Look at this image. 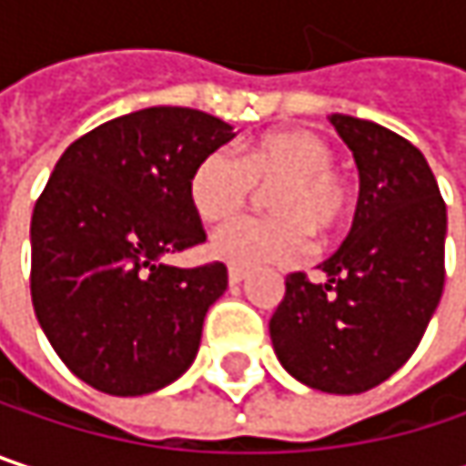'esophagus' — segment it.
<instances>
[{"label": "esophagus", "mask_w": 466, "mask_h": 466, "mask_svg": "<svg viewBox=\"0 0 466 466\" xmlns=\"http://www.w3.org/2000/svg\"><path fill=\"white\" fill-rule=\"evenodd\" d=\"M245 275H248V272H245L242 267H229V283H232V286L242 283V280H245Z\"/></svg>", "instance_id": "obj_1"}]
</instances>
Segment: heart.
<instances>
[{
    "label": "heart",
    "instance_id": "1",
    "mask_svg": "<svg viewBox=\"0 0 466 466\" xmlns=\"http://www.w3.org/2000/svg\"><path fill=\"white\" fill-rule=\"evenodd\" d=\"M334 164V145L305 129L272 132L242 147L239 158L216 147L188 175V202L202 221L242 213L268 191L272 218H237L216 229L210 250L232 267L294 264L308 256L310 232L326 237L350 208V186Z\"/></svg>",
    "mask_w": 466,
    "mask_h": 466
}]
</instances>
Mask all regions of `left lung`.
Wrapping results in <instances>:
<instances>
[{
    "label": "left lung",
    "mask_w": 466,
    "mask_h": 466,
    "mask_svg": "<svg viewBox=\"0 0 466 466\" xmlns=\"http://www.w3.org/2000/svg\"><path fill=\"white\" fill-rule=\"evenodd\" d=\"M353 150L359 202L350 234L321 269L286 278L269 321L280 364L305 386L361 394L419 348L445 286V202L419 147L353 116L329 118Z\"/></svg>",
    "instance_id": "obj_1"
}]
</instances>
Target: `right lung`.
<instances>
[{"label":"right lung","instance_id":"obj_1","mask_svg":"<svg viewBox=\"0 0 466 466\" xmlns=\"http://www.w3.org/2000/svg\"><path fill=\"white\" fill-rule=\"evenodd\" d=\"M232 127L191 107H147L72 142L32 213V305L58 359L113 397L150 394L194 361L221 261L161 264L208 239L188 202L194 164Z\"/></svg>","mask_w":466,"mask_h":466}]
</instances>
